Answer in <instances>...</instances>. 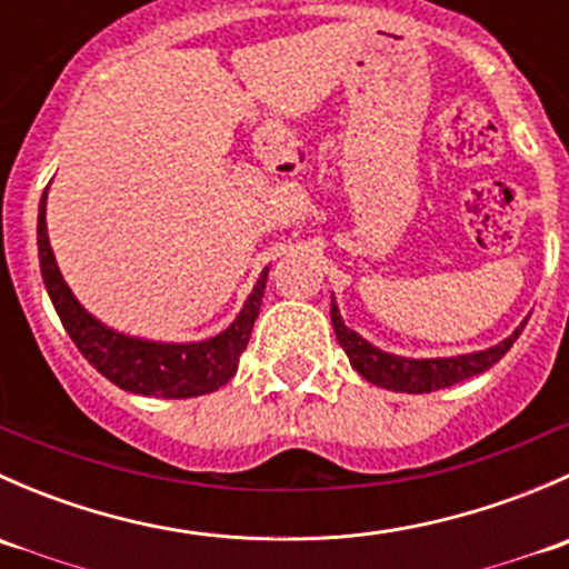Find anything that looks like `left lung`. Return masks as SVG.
<instances>
[{
  "label": "left lung",
  "instance_id": "obj_1",
  "mask_svg": "<svg viewBox=\"0 0 569 569\" xmlns=\"http://www.w3.org/2000/svg\"><path fill=\"white\" fill-rule=\"evenodd\" d=\"M330 319L338 343H341L343 352H347L352 369L358 371L366 382H371V386L388 388V391L396 393L440 391V388L457 386V382L468 380V377L481 375V371L490 369L492 363H498V360L509 352V347L518 341L526 321H529V317H526L507 338H503V341L492 343V347L487 349H479V352L451 355V358H405V355H393L375 347V343L366 341L358 330L343 325L336 295L330 297Z\"/></svg>",
  "mask_w": 569,
  "mask_h": 569
}]
</instances>
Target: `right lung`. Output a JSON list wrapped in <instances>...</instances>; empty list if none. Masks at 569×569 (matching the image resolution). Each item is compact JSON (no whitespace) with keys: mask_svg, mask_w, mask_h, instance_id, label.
<instances>
[{"mask_svg":"<svg viewBox=\"0 0 569 569\" xmlns=\"http://www.w3.org/2000/svg\"><path fill=\"white\" fill-rule=\"evenodd\" d=\"M46 200H49V187L43 189L38 206L40 274L62 327L99 375L129 393L162 396V399H192V396L211 393L237 375L239 355L248 347L252 321L261 311L269 267L258 274L237 319L217 336L200 341H157V338L131 336L93 317L66 283L49 242Z\"/></svg>","mask_w":569,"mask_h":569,"instance_id":"add662e5","label":"right lung"}]
</instances>
